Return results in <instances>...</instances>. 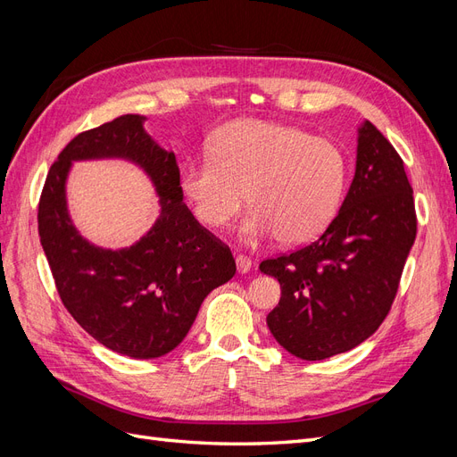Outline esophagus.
<instances>
[{
  "label": "esophagus",
  "mask_w": 457,
  "mask_h": 457,
  "mask_svg": "<svg viewBox=\"0 0 457 457\" xmlns=\"http://www.w3.org/2000/svg\"><path fill=\"white\" fill-rule=\"evenodd\" d=\"M235 266H237L239 273H248L250 268H253V262H250V258H246L243 254H237L235 256Z\"/></svg>",
  "instance_id": "esophagus-1"
}]
</instances>
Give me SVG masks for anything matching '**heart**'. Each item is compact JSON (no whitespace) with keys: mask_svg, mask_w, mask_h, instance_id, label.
Masks as SVG:
<instances>
[{"mask_svg":"<svg viewBox=\"0 0 457 457\" xmlns=\"http://www.w3.org/2000/svg\"><path fill=\"white\" fill-rule=\"evenodd\" d=\"M347 172V155L330 138L277 121L237 120L216 130L211 155L186 161L180 189L209 229L224 228L246 199L253 209L239 226L243 241L277 235L283 245H303L332 224Z\"/></svg>","mask_w":457,"mask_h":457,"instance_id":"b5f03b06","label":"heart"}]
</instances>
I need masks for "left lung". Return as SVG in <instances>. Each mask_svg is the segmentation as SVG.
<instances>
[{
    "instance_id": "8db88e82",
    "label": "left lung",
    "mask_w": 457,
    "mask_h": 457,
    "mask_svg": "<svg viewBox=\"0 0 457 457\" xmlns=\"http://www.w3.org/2000/svg\"><path fill=\"white\" fill-rule=\"evenodd\" d=\"M414 239V197L403 159L362 121L355 176L332 224L312 245L260 263L281 285V300L268 315L275 340L303 361L362 344L389 313Z\"/></svg>"
}]
</instances>
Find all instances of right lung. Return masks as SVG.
Listing matches in <instances>:
<instances>
[{"label":"right lung","mask_w":457,"mask_h":457,"mask_svg":"<svg viewBox=\"0 0 457 457\" xmlns=\"http://www.w3.org/2000/svg\"><path fill=\"white\" fill-rule=\"evenodd\" d=\"M144 121L127 113L73 138L47 174L37 211L41 246L64 307L98 344L130 359L163 357L180 345L203 300L235 275L231 250L184 204L174 154L144 130ZM93 158L137 164L160 197L154 226L130 247H96L71 222L67 174L73 160Z\"/></svg>","instance_id":"right-lung-1"}]
</instances>
